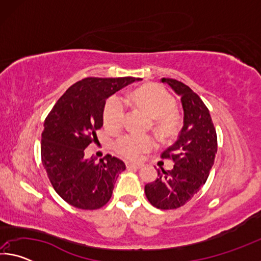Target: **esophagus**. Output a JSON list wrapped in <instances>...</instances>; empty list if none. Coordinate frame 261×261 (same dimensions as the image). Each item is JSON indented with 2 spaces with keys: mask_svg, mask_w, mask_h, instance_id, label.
<instances>
[{
  "mask_svg": "<svg viewBox=\"0 0 261 261\" xmlns=\"http://www.w3.org/2000/svg\"><path fill=\"white\" fill-rule=\"evenodd\" d=\"M143 167L139 163H131V162H126V168L127 169H140Z\"/></svg>",
  "mask_w": 261,
  "mask_h": 261,
  "instance_id": "esophagus-1",
  "label": "esophagus"
}]
</instances>
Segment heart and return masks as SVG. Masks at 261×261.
I'll return each mask as SVG.
<instances>
[{"mask_svg": "<svg viewBox=\"0 0 261 261\" xmlns=\"http://www.w3.org/2000/svg\"><path fill=\"white\" fill-rule=\"evenodd\" d=\"M131 101L144 109L154 118V130L162 138L174 136L179 127V117L176 109V100L165 87L151 84L136 90L131 94ZM126 114L125 101L121 96L114 95L105 106V125L110 130H118L124 123ZM155 146V140L148 136L127 134L120 137L115 143V148L126 159L137 160L144 153Z\"/></svg>", "mask_w": 261, "mask_h": 261, "instance_id": "b5f03b06", "label": "heart"}]
</instances>
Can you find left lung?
Wrapping results in <instances>:
<instances>
[{
  "label": "left lung",
  "mask_w": 261,
  "mask_h": 261,
  "mask_svg": "<svg viewBox=\"0 0 261 261\" xmlns=\"http://www.w3.org/2000/svg\"><path fill=\"white\" fill-rule=\"evenodd\" d=\"M180 98L183 126L178 138L162 153L163 159L175 162L171 170L158 169V177L145 185L148 201L160 210L183 206L206 183L214 165L218 138L210 110L202 100L185 84L162 78Z\"/></svg>",
  "instance_id": "8db88e82"
}]
</instances>
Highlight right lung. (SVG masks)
<instances>
[{
  "mask_svg": "<svg viewBox=\"0 0 261 261\" xmlns=\"http://www.w3.org/2000/svg\"><path fill=\"white\" fill-rule=\"evenodd\" d=\"M141 78L88 77L61 96L43 123L41 160L57 194L73 207L98 210L109 201L124 162L107 154L101 160L85 158L103 125L106 100Z\"/></svg>",
  "mask_w": 261,
  "mask_h": 261,
  "instance_id": "right-lung-1",
  "label": "right lung"
}]
</instances>
